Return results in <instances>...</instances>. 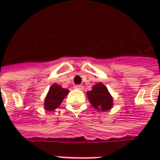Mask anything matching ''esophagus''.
<instances>
[{
	"label": "esophagus",
	"instance_id": "esophagus-1",
	"mask_svg": "<svg viewBox=\"0 0 160 160\" xmlns=\"http://www.w3.org/2000/svg\"><path fill=\"white\" fill-rule=\"evenodd\" d=\"M73 87L75 89H78V90H83V86L82 85H74Z\"/></svg>",
	"mask_w": 160,
	"mask_h": 160
}]
</instances>
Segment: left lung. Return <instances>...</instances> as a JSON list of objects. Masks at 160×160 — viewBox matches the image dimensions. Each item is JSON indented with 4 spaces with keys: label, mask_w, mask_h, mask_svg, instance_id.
<instances>
[{
    "label": "left lung",
    "mask_w": 160,
    "mask_h": 160,
    "mask_svg": "<svg viewBox=\"0 0 160 160\" xmlns=\"http://www.w3.org/2000/svg\"><path fill=\"white\" fill-rule=\"evenodd\" d=\"M87 94L91 104L98 111H109L113 106V98L104 84L94 85L92 91L87 92Z\"/></svg>",
    "instance_id": "1"
}]
</instances>
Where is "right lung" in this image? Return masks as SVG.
I'll return each instance as SVG.
<instances>
[{"instance_id":"right-lung-1","label":"right lung","mask_w":160,"mask_h":160,"mask_svg":"<svg viewBox=\"0 0 160 160\" xmlns=\"http://www.w3.org/2000/svg\"><path fill=\"white\" fill-rule=\"evenodd\" d=\"M68 93V89L62 88L57 84H53L46 95L44 100V109L46 111H54L61 104Z\"/></svg>"}]
</instances>
